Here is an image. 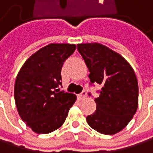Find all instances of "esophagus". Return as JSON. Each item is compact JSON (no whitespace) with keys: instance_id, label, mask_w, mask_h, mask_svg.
<instances>
[{"instance_id":"34e87169","label":"esophagus","mask_w":153,"mask_h":153,"mask_svg":"<svg viewBox=\"0 0 153 153\" xmlns=\"http://www.w3.org/2000/svg\"><path fill=\"white\" fill-rule=\"evenodd\" d=\"M86 97H87V92H86V91H82L80 94L78 95V99H79V100H82V99H84Z\"/></svg>"}]
</instances>
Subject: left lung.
<instances>
[{"label": "left lung", "mask_w": 153, "mask_h": 153, "mask_svg": "<svg viewBox=\"0 0 153 153\" xmlns=\"http://www.w3.org/2000/svg\"><path fill=\"white\" fill-rule=\"evenodd\" d=\"M77 48L88 71L90 82L102 86L95 98L96 111L87 116L96 131L114 135L132 120L138 106V83L128 62L119 53L100 43H81Z\"/></svg>", "instance_id": "1"}]
</instances>
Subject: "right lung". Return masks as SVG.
<instances>
[{"mask_svg":"<svg viewBox=\"0 0 153 153\" xmlns=\"http://www.w3.org/2000/svg\"><path fill=\"white\" fill-rule=\"evenodd\" d=\"M75 49V44H48L33 54L16 76L14 97L18 114L37 134L59 128L76 101L74 94L57 88L62 84L64 62Z\"/></svg>","mask_w":153,"mask_h":153,"instance_id":"obj_1","label":"right lung"}]
</instances>
